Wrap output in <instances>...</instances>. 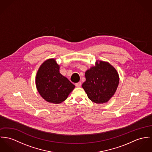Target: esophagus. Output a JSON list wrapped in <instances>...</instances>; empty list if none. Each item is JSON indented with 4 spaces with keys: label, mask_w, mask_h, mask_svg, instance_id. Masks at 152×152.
Segmentation results:
<instances>
[{
    "label": "esophagus",
    "mask_w": 152,
    "mask_h": 152,
    "mask_svg": "<svg viewBox=\"0 0 152 152\" xmlns=\"http://www.w3.org/2000/svg\"><path fill=\"white\" fill-rule=\"evenodd\" d=\"M75 86H76V87H80L81 86V83H80V82H78V83H77L75 84Z\"/></svg>",
    "instance_id": "34e87169"
}]
</instances>
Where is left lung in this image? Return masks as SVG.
Instances as JSON below:
<instances>
[{"label":"left lung","mask_w":152,"mask_h":152,"mask_svg":"<svg viewBox=\"0 0 152 152\" xmlns=\"http://www.w3.org/2000/svg\"><path fill=\"white\" fill-rule=\"evenodd\" d=\"M82 87L88 98L96 104L107 102L115 93L119 83L117 70L109 63L99 61L85 73Z\"/></svg>","instance_id":"left-lung-1"}]
</instances>
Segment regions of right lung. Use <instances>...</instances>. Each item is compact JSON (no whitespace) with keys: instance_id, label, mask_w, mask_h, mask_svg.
<instances>
[{"instance_id":"1","label":"right lung","mask_w":152,"mask_h":152,"mask_svg":"<svg viewBox=\"0 0 152 152\" xmlns=\"http://www.w3.org/2000/svg\"><path fill=\"white\" fill-rule=\"evenodd\" d=\"M55 59H48L40 66L36 76L38 92L46 101L58 104L66 99L75 86L59 73Z\"/></svg>"}]
</instances>
